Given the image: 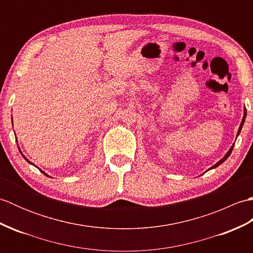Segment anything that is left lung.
I'll return each instance as SVG.
<instances>
[{"mask_svg":"<svg viewBox=\"0 0 253 253\" xmlns=\"http://www.w3.org/2000/svg\"><path fill=\"white\" fill-rule=\"evenodd\" d=\"M246 115H247V109H246V107H245V110H244V117H243V121H241V123H240L239 129H238V132H237V137H238V135H239L240 131H241V128H243V126H244V123H245V120H246ZM234 146H235V143L233 144L232 148H230V149L228 150V152H227L226 154H225V157H224L222 160H219L218 162H217L215 165H214V166H212V168L210 169H215V168H217V166H218V165H221V164L224 162V161H226V160H227V158H228L229 155H230V153H232L233 149H234Z\"/></svg>","mask_w":253,"mask_h":253,"instance_id":"8db88e82","label":"left lung"}]
</instances>
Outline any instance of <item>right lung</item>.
I'll return each instance as SVG.
<instances>
[{"instance_id":"right-lung-1","label":"right lung","mask_w":253,"mask_h":253,"mask_svg":"<svg viewBox=\"0 0 253 253\" xmlns=\"http://www.w3.org/2000/svg\"><path fill=\"white\" fill-rule=\"evenodd\" d=\"M23 157H24V155H23ZM24 158H25V157H24ZM25 160H26V161H27V162H28V163H30V164H32V163H31V162H30V161H29V160H27V159H26V158H25ZM40 170H41V169H40ZM41 171H42V173H43V174H44V175H45V176H47V175H46V174H45V173H44V171H43V170H41Z\"/></svg>"}]
</instances>
